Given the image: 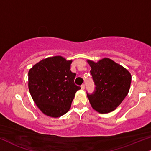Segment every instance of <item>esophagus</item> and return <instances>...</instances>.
I'll use <instances>...</instances> for the list:
<instances>
[{
	"mask_svg": "<svg viewBox=\"0 0 151 151\" xmlns=\"http://www.w3.org/2000/svg\"><path fill=\"white\" fill-rule=\"evenodd\" d=\"M85 84H83V85H81V89H82V90H85Z\"/></svg>",
	"mask_w": 151,
	"mask_h": 151,
	"instance_id": "esophagus-1",
	"label": "esophagus"
}]
</instances>
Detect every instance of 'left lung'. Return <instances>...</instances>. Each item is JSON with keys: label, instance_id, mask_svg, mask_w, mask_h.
Here are the masks:
<instances>
[{"label": "left lung", "instance_id": "left-lung-1", "mask_svg": "<svg viewBox=\"0 0 151 151\" xmlns=\"http://www.w3.org/2000/svg\"><path fill=\"white\" fill-rule=\"evenodd\" d=\"M87 62L96 85L92 94L87 93L91 106L100 113L114 111L129 92L131 74L123 66L109 58H104L96 63L91 60Z\"/></svg>", "mask_w": 151, "mask_h": 151}]
</instances>
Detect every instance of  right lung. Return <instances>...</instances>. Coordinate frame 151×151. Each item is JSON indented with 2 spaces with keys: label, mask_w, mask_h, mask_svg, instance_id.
Segmentation results:
<instances>
[{
  "label": "right lung",
  "mask_w": 151,
  "mask_h": 151,
  "mask_svg": "<svg viewBox=\"0 0 151 151\" xmlns=\"http://www.w3.org/2000/svg\"><path fill=\"white\" fill-rule=\"evenodd\" d=\"M71 63L72 60L55 56L42 59L29 70V92L45 115L59 118L69 111L81 89L74 83L76 74L70 70Z\"/></svg>",
  "instance_id": "1"
}]
</instances>
